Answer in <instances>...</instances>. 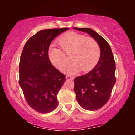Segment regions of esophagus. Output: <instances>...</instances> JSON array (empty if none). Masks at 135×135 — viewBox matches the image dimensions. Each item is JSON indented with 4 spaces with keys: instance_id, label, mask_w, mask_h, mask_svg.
I'll return each mask as SVG.
<instances>
[{
    "instance_id": "1",
    "label": "esophagus",
    "mask_w": 135,
    "mask_h": 135,
    "mask_svg": "<svg viewBox=\"0 0 135 135\" xmlns=\"http://www.w3.org/2000/svg\"><path fill=\"white\" fill-rule=\"evenodd\" d=\"M66 79L67 80H73L74 79V77L72 76H66Z\"/></svg>"
}]
</instances>
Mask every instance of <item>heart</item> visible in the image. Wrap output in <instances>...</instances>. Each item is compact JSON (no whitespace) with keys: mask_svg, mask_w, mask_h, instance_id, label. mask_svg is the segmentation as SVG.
Wrapping results in <instances>:
<instances>
[{"mask_svg":"<svg viewBox=\"0 0 135 135\" xmlns=\"http://www.w3.org/2000/svg\"><path fill=\"white\" fill-rule=\"evenodd\" d=\"M58 43L63 50L52 46L49 50V58L56 68L64 69L68 74H74L81 70L88 71L95 67L99 59L100 46L92 37L71 31L61 36ZM65 53H71L73 59L66 68L68 58Z\"/></svg>","mask_w":135,"mask_h":135,"instance_id":"1","label":"heart"}]
</instances>
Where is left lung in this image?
<instances>
[{"instance_id": "obj_1", "label": "left lung", "mask_w": 135, "mask_h": 135, "mask_svg": "<svg viewBox=\"0 0 135 135\" xmlns=\"http://www.w3.org/2000/svg\"><path fill=\"white\" fill-rule=\"evenodd\" d=\"M73 28L88 33L97 41L100 56L93 69L74 79V90L78 103L89 111L99 109L107 104L115 83V62L111 47L104 38L92 29Z\"/></svg>"}]
</instances>
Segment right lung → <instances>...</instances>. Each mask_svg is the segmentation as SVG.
I'll return each mask as SVG.
<instances>
[{"label":"right lung","instance_id":"1","mask_svg":"<svg viewBox=\"0 0 135 135\" xmlns=\"http://www.w3.org/2000/svg\"><path fill=\"white\" fill-rule=\"evenodd\" d=\"M68 28L40 30L27 40L19 65V84L25 99L38 113H51L58 107L57 94L65 76L54 67L48 57L52 41Z\"/></svg>","mask_w":135,"mask_h":135}]
</instances>
